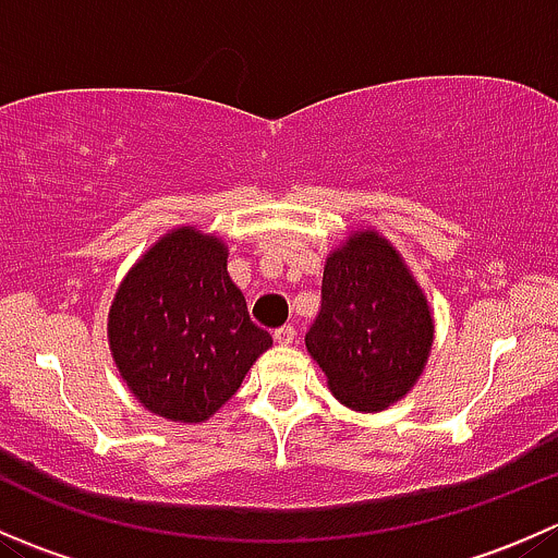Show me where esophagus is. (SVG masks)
Returning a JSON list of instances; mask_svg holds the SVG:
<instances>
[{"instance_id": "obj_1", "label": "esophagus", "mask_w": 558, "mask_h": 558, "mask_svg": "<svg viewBox=\"0 0 558 558\" xmlns=\"http://www.w3.org/2000/svg\"><path fill=\"white\" fill-rule=\"evenodd\" d=\"M294 337H296V329L294 326H280V329H275V342H278V345H291V342H294Z\"/></svg>"}]
</instances>
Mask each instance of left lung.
<instances>
[{
  "mask_svg": "<svg viewBox=\"0 0 558 558\" xmlns=\"http://www.w3.org/2000/svg\"><path fill=\"white\" fill-rule=\"evenodd\" d=\"M432 342L429 300L378 229H356L329 251L320 313L305 345L345 408L380 413L408 397L424 375Z\"/></svg>",
  "mask_w": 558,
  "mask_h": 558,
  "instance_id": "obj_1",
  "label": "left lung"
}]
</instances>
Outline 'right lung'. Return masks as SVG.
<instances>
[{"label":"right lung","mask_w":558,"mask_h":558,"mask_svg":"<svg viewBox=\"0 0 558 558\" xmlns=\"http://www.w3.org/2000/svg\"><path fill=\"white\" fill-rule=\"evenodd\" d=\"M218 234L174 227L132 264L107 313V342L145 410L202 424L232 399L272 337L247 315Z\"/></svg>","instance_id":"1"}]
</instances>
